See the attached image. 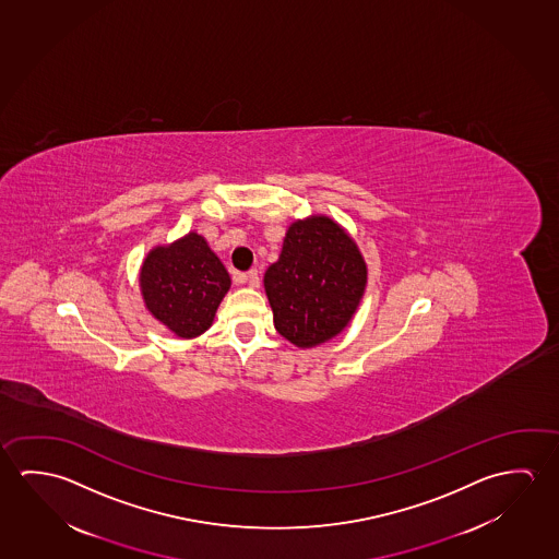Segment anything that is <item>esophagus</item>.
<instances>
[{"label": "esophagus", "mask_w": 559, "mask_h": 559, "mask_svg": "<svg viewBox=\"0 0 559 559\" xmlns=\"http://www.w3.org/2000/svg\"><path fill=\"white\" fill-rule=\"evenodd\" d=\"M238 283H248L249 288H259V273L251 269L246 275H238Z\"/></svg>", "instance_id": "1"}]
</instances>
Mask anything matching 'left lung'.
<instances>
[{"label": "left lung", "instance_id": "left-lung-1", "mask_svg": "<svg viewBox=\"0 0 559 559\" xmlns=\"http://www.w3.org/2000/svg\"><path fill=\"white\" fill-rule=\"evenodd\" d=\"M367 281V261L338 222L325 214L293 222L263 276L275 330L296 347L328 343L357 313Z\"/></svg>", "mask_w": 559, "mask_h": 559}]
</instances>
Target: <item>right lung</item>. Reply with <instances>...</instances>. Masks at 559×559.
<instances>
[{
  "instance_id": "add662e5",
  "label": "right lung",
  "mask_w": 559,
  "mask_h": 559,
  "mask_svg": "<svg viewBox=\"0 0 559 559\" xmlns=\"http://www.w3.org/2000/svg\"><path fill=\"white\" fill-rule=\"evenodd\" d=\"M140 294L146 310L179 338L211 330L231 286L226 266L197 231L150 249L140 266Z\"/></svg>"
}]
</instances>
